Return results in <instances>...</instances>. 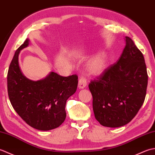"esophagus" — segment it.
<instances>
[{
  "mask_svg": "<svg viewBox=\"0 0 155 155\" xmlns=\"http://www.w3.org/2000/svg\"><path fill=\"white\" fill-rule=\"evenodd\" d=\"M87 86V79L86 78L83 76L80 78L79 81H78V87L79 88H84V87H86Z\"/></svg>",
  "mask_w": 155,
  "mask_h": 155,
  "instance_id": "esophagus-1",
  "label": "esophagus"
}]
</instances>
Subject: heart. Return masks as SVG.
<instances>
[{"label":"heart","instance_id":"1","mask_svg":"<svg viewBox=\"0 0 155 155\" xmlns=\"http://www.w3.org/2000/svg\"><path fill=\"white\" fill-rule=\"evenodd\" d=\"M108 64V57L105 52H100L92 58L87 64V70L89 74L97 77L103 74Z\"/></svg>","mask_w":155,"mask_h":155}]
</instances>
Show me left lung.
I'll list each match as a JSON object with an SVG mask.
<instances>
[{"label":"left lung","mask_w":155,"mask_h":155,"mask_svg":"<svg viewBox=\"0 0 155 155\" xmlns=\"http://www.w3.org/2000/svg\"><path fill=\"white\" fill-rule=\"evenodd\" d=\"M125 42L117 63L88 84L95 118L104 127L128 124L145 99L148 74L143 54L130 38L125 37Z\"/></svg>","instance_id":"obj_1"}]
</instances>
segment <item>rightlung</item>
<instances>
[{"mask_svg": "<svg viewBox=\"0 0 155 155\" xmlns=\"http://www.w3.org/2000/svg\"><path fill=\"white\" fill-rule=\"evenodd\" d=\"M29 45L26 39L16 51L7 74L9 100L13 108L29 126L40 130L58 127L65 120V105L77 88L78 76L62 77L51 72L33 81L22 74L18 64L20 52Z\"/></svg>", "mask_w": 155, "mask_h": 155, "instance_id": "right-lung-1", "label": "right lung"}]
</instances>
